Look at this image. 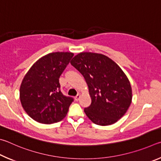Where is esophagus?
Segmentation results:
<instances>
[{
	"label": "esophagus",
	"instance_id": "esophagus-1",
	"mask_svg": "<svg viewBox=\"0 0 161 161\" xmlns=\"http://www.w3.org/2000/svg\"><path fill=\"white\" fill-rule=\"evenodd\" d=\"M80 94H78V95H76V96L74 97V99H75V101H78L79 99H80Z\"/></svg>",
	"mask_w": 161,
	"mask_h": 161
}]
</instances>
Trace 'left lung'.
Listing matches in <instances>:
<instances>
[{
    "instance_id": "8db88e82",
    "label": "left lung",
    "mask_w": 161,
    "mask_h": 161,
    "mask_svg": "<svg viewBox=\"0 0 161 161\" xmlns=\"http://www.w3.org/2000/svg\"><path fill=\"white\" fill-rule=\"evenodd\" d=\"M85 78L91 104L84 109L95 125L108 126L117 122L127 111L132 90L122 69L105 55L81 52L70 61Z\"/></svg>"
}]
</instances>
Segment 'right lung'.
Instances as JSON below:
<instances>
[{"label":"right lung","instance_id":"1","mask_svg":"<svg viewBox=\"0 0 161 161\" xmlns=\"http://www.w3.org/2000/svg\"><path fill=\"white\" fill-rule=\"evenodd\" d=\"M73 56L71 52L48 53L25 74L19 99L25 111L36 122L51 125L66 117L73 99L62 94L58 79Z\"/></svg>","mask_w":161,"mask_h":161}]
</instances>
